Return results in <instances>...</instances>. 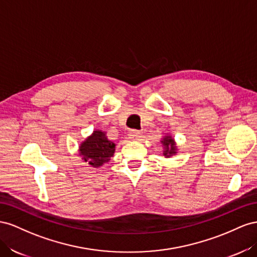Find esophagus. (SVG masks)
I'll return each mask as SVG.
<instances>
[{"label": "esophagus", "mask_w": 257, "mask_h": 257, "mask_svg": "<svg viewBox=\"0 0 257 257\" xmlns=\"http://www.w3.org/2000/svg\"><path fill=\"white\" fill-rule=\"evenodd\" d=\"M129 138L131 140H135V141H140L141 138H142V134L140 133L139 130H130L129 133Z\"/></svg>", "instance_id": "34e87169"}]
</instances>
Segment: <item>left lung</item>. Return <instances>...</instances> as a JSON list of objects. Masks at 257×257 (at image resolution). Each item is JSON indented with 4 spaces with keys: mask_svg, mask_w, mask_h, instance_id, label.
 <instances>
[{
    "mask_svg": "<svg viewBox=\"0 0 257 257\" xmlns=\"http://www.w3.org/2000/svg\"><path fill=\"white\" fill-rule=\"evenodd\" d=\"M164 145V156L165 157H171L177 154V146H175V142L172 139L171 136H166L163 138V141H161Z\"/></svg>",
    "mask_w": 257,
    "mask_h": 257,
    "instance_id": "obj_1",
    "label": "left lung"
}]
</instances>
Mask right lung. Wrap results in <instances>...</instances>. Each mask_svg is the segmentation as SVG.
Segmentation results:
<instances>
[{
    "label": "right lung",
    "instance_id": "right-lung-1",
    "mask_svg": "<svg viewBox=\"0 0 257 257\" xmlns=\"http://www.w3.org/2000/svg\"><path fill=\"white\" fill-rule=\"evenodd\" d=\"M105 135L104 131L94 130L91 136L80 143L79 155L93 168L108 163L115 153V143L109 141Z\"/></svg>",
    "mask_w": 257,
    "mask_h": 257
}]
</instances>
